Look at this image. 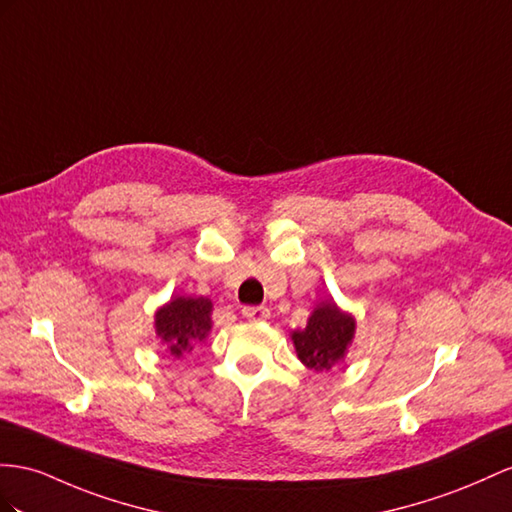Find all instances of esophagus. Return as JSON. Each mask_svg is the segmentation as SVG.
<instances>
[{
	"mask_svg": "<svg viewBox=\"0 0 512 512\" xmlns=\"http://www.w3.org/2000/svg\"><path fill=\"white\" fill-rule=\"evenodd\" d=\"M242 316L246 320H255V322L268 320L270 318V309L268 307H244L242 309Z\"/></svg>",
	"mask_w": 512,
	"mask_h": 512,
	"instance_id": "obj_1",
	"label": "esophagus"
}]
</instances>
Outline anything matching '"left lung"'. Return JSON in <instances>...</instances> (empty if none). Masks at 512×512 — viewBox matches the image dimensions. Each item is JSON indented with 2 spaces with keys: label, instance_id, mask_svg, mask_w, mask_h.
Listing matches in <instances>:
<instances>
[{
  "label": "left lung",
  "instance_id": "left-lung-1",
  "mask_svg": "<svg viewBox=\"0 0 512 512\" xmlns=\"http://www.w3.org/2000/svg\"><path fill=\"white\" fill-rule=\"evenodd\" d=\"M355 333V316L339 309L335 300H322L313 307L303 329L292 331L290 337L300 363L309 370L329 372L346 357Z\"/></svg>",
  "mask_w": 512,
  "mask_h": 512
}]
</instances>
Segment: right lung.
Listing matches in <instances>:
<instances>
[{
  "mask_svg": "<svg viewBox=\"0 0 512 512\" xmlns=\"http://www.w3.org/2000/svg\"><path fill=\"white\" fill-rule=\"evenodd\" d=\"M212 300L207 296H173L155 311V335L166 355L183 359L212 331Z\"/></svg>",
  "mask_w": 512,
  "mask_h": 512,
  "instance_id": "1",
  "label": "right lung"
}]
</instances>
